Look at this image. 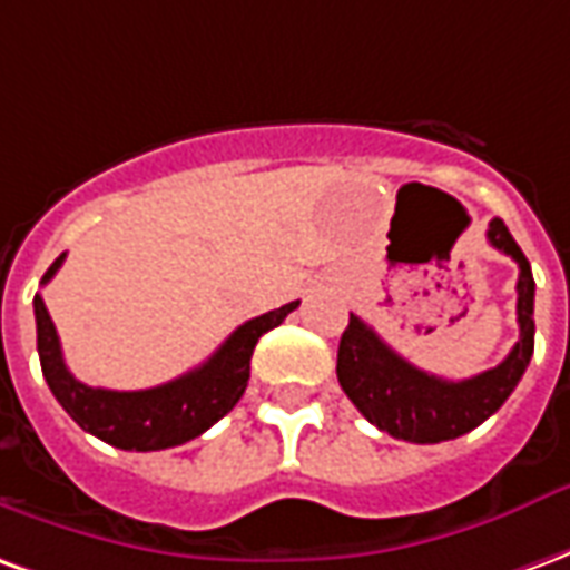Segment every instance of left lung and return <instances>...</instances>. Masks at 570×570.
Instances as JSON below:
<instances>
[{"label": "left lung", "instance_id": "1", "mask_svg": "<svg viewBox=\"0 0 570 570\" xmlns=\"http://www.w3.org/2000/svg\"><path fill=\"white\" fill-rule=\"evenodd\" d=\"M489 243L519 264L517 322L519 340L498 367L471 380H440L413 367L380 334L348 315L340 336L336 380L371 425L406 443H440L468 434L501 410L534 355V279L529 257L522 255L501 218L489 224Z\"/></svg>", "mask_w": 570, "mask_h": 570}]
</instances>
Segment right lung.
<instances>
[{
    "label": "right lung",
    "instance_id": "right-lung-1",
    "mask_svg": "<svg viewBox=\"0 0 570 570\" xmlns=\"http://www.w3.org/2000/svg\"><path fill=\"white\" fill-rule=\"evenodd\" d=\"M63 257L66 255H60L48 267V273L41 276V285H48L53 273L63 267ZM32 306H36L41 373L60 406L85 431L118 450L154 452L181 446V443L199 438L203 431H209L218 419L234 410L248 385L252 352H255L257 340L282 325L285 315L294 313L301 303H285L273 313L245 322L224 340L206 364H199L197 371L164 382V385H154V389H142V392L90 389L85 382L75 380L66 367L60 336H57L51 315L45 309L41 294L32 297Z\"/></svg>",
    "mask_w": 570,
    "mask_h": 570
}]
</instances>
